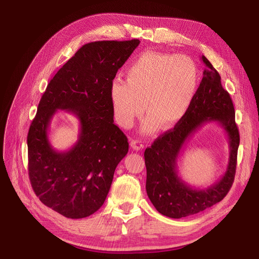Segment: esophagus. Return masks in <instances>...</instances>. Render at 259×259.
<instances>
[{
    "label": "esophagus",
    "instance_id": "1",
    "mask_svg": "<svg viewBox=\"0 0 259 259\" xmlns=\"http://www.w3.org/2000/svg\"><path fill=\"white\" fill-rule=\"evenodd\" d=\"M131 147L136 151L143 150L144 149V143L140 139H133L131 140Z\"/></svg>",
    "mask_w": 259,
    "mask_h": 259
}]
</instances>
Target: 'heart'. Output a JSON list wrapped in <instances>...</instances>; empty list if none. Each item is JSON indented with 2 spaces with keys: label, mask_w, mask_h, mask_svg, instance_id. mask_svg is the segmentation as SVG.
<instances>
[{
  "label": "heart",
  "mask_w": 259,
  "mask_h": 259,
  "mask_svg": "<svg viewBox=\"0 0 259 259\" xmlns=\"http://www.w3.org/2000/svg\"><path fill=\"white\" fill-rule=\"evenodd\" d=\"M126 80H113L109 96L114 119L122 127L130 128L145 111L142 127L150 134L158 125L171 127L182 121L197 96L200 70L187 55L145 52L127 67Z\"/></svg>",
  "instance_id": "1"
}]
</instances>
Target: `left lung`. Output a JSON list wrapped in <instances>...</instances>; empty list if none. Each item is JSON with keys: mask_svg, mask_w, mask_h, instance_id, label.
<instances>
[{"mask_svg": "<svg viewBox=\"0 0 259 259\" xmlns=\"http://www.w3.org/2000/svg\"><path fill=\"white\" fill-rule=\"evenodd\" d=\"M201 59L207 68L203 71V79L189 111L173 130L156 138L144 155L148 198L159 213L170 218L197 214L221 202L229 192L236 174L240 135L234 120V107L216 69L205 56ZM210 121L221 124L229 137V165L218 182L206 188H195L178 175L177 159L194 133Z\"/></svg>", "mask_w": 259, "mask_h": 259, "instance_id": "obj_1", "label": "left lung"}]
</instances>
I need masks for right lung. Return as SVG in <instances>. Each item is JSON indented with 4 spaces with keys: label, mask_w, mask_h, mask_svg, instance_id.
<instances>
[{
    "label": "right lung",
    "mask_w": 259,
    "mask_h": 259,
    "mask_svg": "<svg viewBox=\"0 0 259 259\" xmlns=\"http://www.w3.org/2000/svg\"><path fill=\"white\" fill-rule=\"evenodd\" d=\"M139 40L83 45L55 74L37 107L27 137L31 186L46 206L67 218L98 210L110 190L128 142L113 123L109 89ZM57 110L80 123L77 143L66 152L50 145L48 128Z\"/></svg>",
    "instance_id": "1"
}]
</instances>
